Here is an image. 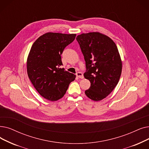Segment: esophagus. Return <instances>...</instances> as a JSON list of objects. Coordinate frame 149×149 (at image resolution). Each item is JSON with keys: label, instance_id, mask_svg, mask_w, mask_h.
<instances>
[{"label": "esophagus", "instance_id": "obj_1", "mask_svg": "<svg viewBox=\"0 0 149 149\" xmlns=\"http://www.w3.org/2000/svg\"><path fill=\"white\" fill-rule=\"evenodd\" d=\"M76 75L79 77V78H80V79H83V74L81 73V72H77V74H76Z\"/></svg>", "mask_w": 149, "mask_h": 149}]
</instances>
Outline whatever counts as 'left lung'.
<instances>
[{"mask_svg": "<svg viewBox=\"0 0 149 149\" xmlns=\"http://www.w3.org/2000/svg\"><path fill=\"white\" fill-rule=\"evenodd\" d=\"M86 63L85 78L91 83L85 91L88 97L99 101L118 85L122 61L117 46L110 38L99 32L82 33L76 38Z\"/></svg>", "mask_w": 149, "mask_h": 149, "instance_id": "1", "label": "left lung"}]
</instances>
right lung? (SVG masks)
<instances>
[{"label":"right lung","instance_id":"1","mask_svg":"<svg viewBox=\"0 0 149 149\" xmlns=\"http://www.w3.org/2000/svg\"><path fill=\"white\" fill-rule=\"evenodd\" d=\"M75 34L47 33L32 45L27 58L29 79L42 97L50 101L60 99L75 75L60 68L64 49L72 42Z\"/></svg>","mask_w":149,"mask_h":149}]
</instances>
